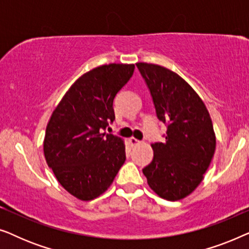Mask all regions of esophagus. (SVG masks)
Wrapping results in <instances>:
<instances>
[{
    "mask_svg": "<svg viewBox=\"0 0 249 249\" xmlns=\"http://www.w3.org/2000/svg\"><path fill=\"white\" fill-rule=\"evenodd\" d=\"M129 142H130V145H131V146H136V145H138L139 142H139L138 139H136V138H134V137H131L130 139H129Z\"/></svg>",
    "mask_w": 249,
    "mask_h": 249,
    "instance_id": "esophagus-1",
    "label": "esophagus"
}]
</instances>
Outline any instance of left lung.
Here are the masks:
<instances>
[{
	"instance_id": "8db88e82",
	"label": "left lung",
	"mask_w": 249,
	"mask_h": 249,
	"mask_svg": "<svg viewBox=\"0 0 249 249\" xmlns=\"http://www.w3.org/2000/svg\"><path fill=\"white\" fill-rule=\"evenodd\" d=\"M147 85L156 115L166 125L165 141L154 142V158L142 169L162 198H185L202 182L215 151L210 113L195 90L173 71L158 64L136 63Z\"/></svg>"
}]
</instances>
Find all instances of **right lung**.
I'll return each mask as SVG.
<instances>
[{
    "instance_id": "right-lung-1",
    "label": "right lung",
    "mask_w": 249,
    "mask_h": 249,
    "mask_svg": "<svg viewBox=\"0 0 249 249\" xmlns=\"http://www.w3.org/2000/svg\"><path fill=\"white\" fill-rule=\"evenodd\" d=\"M134 64H105L83 74L53 111L44 155L61 186L81 200L102 195L125 161L124 141L103 130L114 121L113 101Z\"/></svg>"
}]
</instances>
